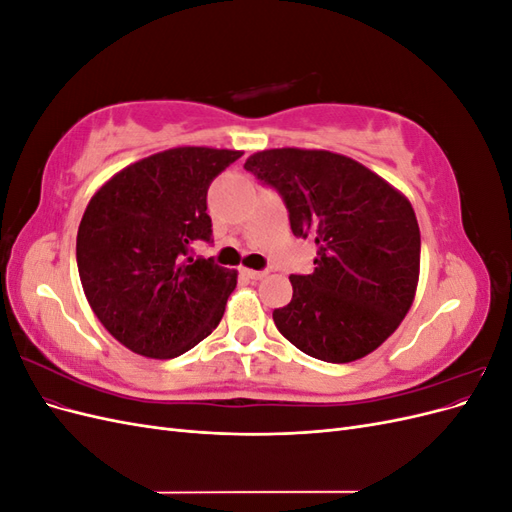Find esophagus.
<instances>
[{
    "instance_id": "34e87169",
    "label": "esophagus",
    "mask_w": 512,
    "mask_h": 512,
    "mask_svg": "<svg viewBox=\"0 0 512 512\" xmlns=\"http://www.w3.org/2000/svg\"><path fill=\"white\" fill-rule=\"evenodd\" d=\"M241 275H245L247 280H262V277L267 275V271H254V269L243 267V269H241Z\"/></svg>"
}]
</instances>
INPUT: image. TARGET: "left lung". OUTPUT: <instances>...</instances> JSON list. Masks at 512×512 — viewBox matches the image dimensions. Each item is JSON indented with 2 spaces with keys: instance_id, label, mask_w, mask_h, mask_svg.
Returning <instances> with one entry per match:
<instances>
[{
  "instance_id": "1",
  "label": "left lung",
  "mask_w": 512,
  "mask_h": 512,
  "mask_svg": "<svg viewBox=\"0 0 512 512\" xmlns=\"http://www.w3.org/2000/svg\"><path fill=\"white\" fill-rule=\"evenodd\" d=\"M245 170L284 198L294 237L316 243L314 273L290 275L292 301L273 322L292 346L327 363L374 352L406 318L421 269L410 200L352 158L267 149Z\"/></svg>"
}]
</instances>
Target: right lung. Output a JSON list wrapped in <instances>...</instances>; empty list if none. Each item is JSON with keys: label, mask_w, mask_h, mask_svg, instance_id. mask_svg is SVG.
<instances>
[{"label": "right lung", "mask_w": 512, "mask_h": 512, "mask_svg": "<svg viewBox=\"0 0 512 512\" xmlns=\"http://www.w3.org/2000/svg\"><path fill=\"white\" fill-rule=\"evenodd\" d=\"M243 151L175 147L138 160L91 196L76 235L85 297L119 344L175 359L218 327L237 271L194 258L211 241L207 190Z\"/></svg>", "instance_id": "right-lung-1"}]
</instances>
